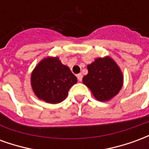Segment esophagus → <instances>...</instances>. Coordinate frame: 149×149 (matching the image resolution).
I'll list each match as a JSON object with an SVG mask.
<instances>
[{"label": "esophagus", "mask_w": 149, "mask_h": 149, "mask_svg": "<svg viewBox=\"0 0 149 149\" xmlns=\"http://www.w3.org/2000/svg\"><path fill=\"white\" fill-rule=\"evenodd\" d=\"M82 77H83L82 74H78L77 75V79H78V81H82Z\"/></svg>", "instance_id": "1"}]
</instances>
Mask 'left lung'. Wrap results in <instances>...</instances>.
Masks as SVG:
<instances>
[{"label": "left lung", "instance_id": "left-lung-1", "mask_svg": "<svg viewBox=\"0 0 149 149\" xmlns=\"http://www.w3.org/2000/svg\"><path fill=\"white\" fill-rule=\"evenodd\" d=\"M88 74L83 77V84L99 101H109L119 93L124 83L122 71L116 61L106 56L96 58L88 65Z\"/></svg>", "mask_w": 149, "mask_h": 149}]
</instances>
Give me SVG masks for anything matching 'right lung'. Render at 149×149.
I'll use <instances>...</instances> for the list:
<instances>
[{"instance_id":"right-lung-1","label":"right lung","mask_w":149,"mask_h":149,"mask_svg":"<svg viewBox=\"0 0 149 149\" xmlns=\"http://www.w3.org/2000/svg\"><path fill=\"white\" fill-rule=\"evenodd\" d=\"M30 81L38 99L46 103L58 104L68 97V91L77 79L58 56H47L34 68Z\"/></svg>"}]
</instances>
